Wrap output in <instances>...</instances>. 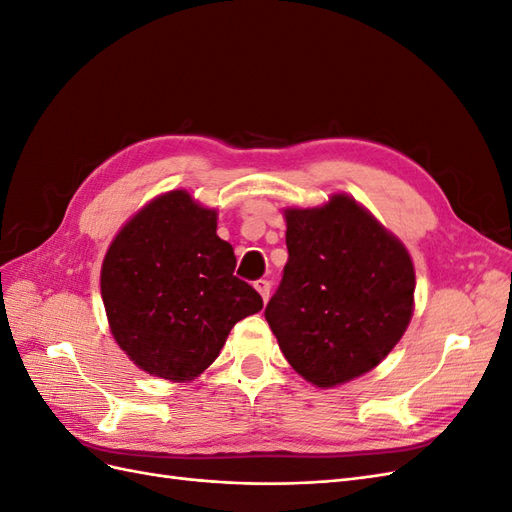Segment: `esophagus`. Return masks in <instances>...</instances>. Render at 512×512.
I'll return each instance as SVG.
<instances>
[{
    "label": "esophagus",
    "mask_w": 512,
    "mask_h": 512,
    "mask_svg": "<svg viewBox=\"0 0 512 512\" xmlns=\"http://www.w3.org/2000/svg\"><path fill=\"white\" fill-rule=\"evenodd\" d=\"M254 288L258 290V294L262 297V301L267 303V299H269V292H271V282H269V280H258V282H254Z\"/></svg>",
    "instance_id": "1"
}]
</instances>
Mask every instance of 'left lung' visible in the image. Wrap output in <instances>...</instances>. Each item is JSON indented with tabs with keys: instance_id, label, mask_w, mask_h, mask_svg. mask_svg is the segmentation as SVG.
I'll list each match as a JSON object with an SVG mask.
<instances>
[{
	"instance_id": "left-lung-1",
	"label": "left lung",
	"mask_w": 512,
	"mask_h": 512,
	"mask_svg": "<svg viewBox=\"0 0 512 512\" xmlns=\"http://www.w3.org/2000/svg\"><path fill=\"white\" fill-rule=\"evenodd\" d=\"M288 262L265 318L286 361L320 389L374 369L414 312L408 250L346 194L286 209Z\"/></svg>"
}]
</instances>
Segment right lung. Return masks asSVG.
<instances>
[{
	"instance_id": "add662e5",
	"label": "right lung",
	"mask_w": 512,
	"mask_h": 512,
	"mask_svg": "<svg viewBox=\"0 0 512 512\" xmlns=\"http://www.w3.org/2000/svg\"><path fill=\"white\" fill-rule=\"evenodd\" d=\"M218 213L185 190L153 198L123 226L102 262L100 288L119 348L151 376L188 382L218 359L230 329L262 309L235 275Z\"/></svg>"
}]
</instances>
